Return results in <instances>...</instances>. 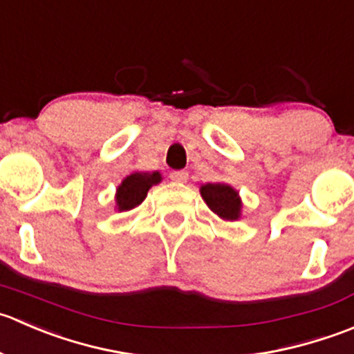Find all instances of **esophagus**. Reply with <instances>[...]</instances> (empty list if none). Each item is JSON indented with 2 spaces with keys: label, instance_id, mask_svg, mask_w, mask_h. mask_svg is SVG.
Returning <instances> with one entry per match:
<instances>
[{
  "label": "esophagus",
  "instance_id": "34e87169",
  "mask_svg": "<svg viewBox=\"0 0 354 354\" xmlns=\"http://www.w3.org/2000/svg\"><path fill=\"white\" fill-rule=\"evenodd\" d=\"M170 178L174 182H178V184H184V182H187L189 174L185 170H176V172H170Z\"/></svg>",
  "mask_w": 354,
  "mask_h": 354
}]
</instances>
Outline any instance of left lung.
<instances>
[{"label": "left lung", "mask_w": 354, "mask_h": 354, "mask_svg": "<svg viewBox=\"0 0 354 354\" xmlns=\"http://www.w3.org/2000/svg\"><path fill=\"white\" fill-rule=\"evenodd\" d=\"M201 196L213 213L223 220H237L241 215V199L237 191L227 184H206Z\"/></svg>", "instance_id": "8db88e82"}]
</instances>
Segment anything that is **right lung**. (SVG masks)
Returning a JSON list of instances; mask_svg holds the SVG:
<instances>
[{
  "label": "right lung",
  "instance_id": "obj_1",
  "mask_svg": "<svg viewBox=\"0 0 354 354\" xmlns=\"http://www.w3.org/2000/svg\"><path fill=\"white\" fill-rule=\"evenodd\" d=\"M162 180L158 172H136L124 178L117 189V206L120 212L136 208L141 205L142 199L148 194L149 187Z\"/></svg>",
  "mask_w": 354,
  "mask_h": 354
}]
</instances>
